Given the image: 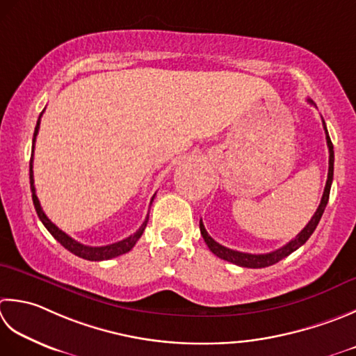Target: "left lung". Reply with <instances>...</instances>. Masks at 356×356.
<instances>
[{"label":"left lung","instance_id":"8db88e82","mask_svg":"<svg viewBox=\"0 0 356 356\" xmlns=\"http://www.w3.org/2000/svg\"><path fill=\"white\" fill-rule=\"evenodd\" d=\"M307 102L312 103V104H315L310 99ZM323 127H324V131H325L327 146H329V174H327V182H325V188H324V193H323L321 204H319L318 210L315 211V214H313V218L310 219L309 224L304 227L302 232L299 233L295 239H291L289 243H285L284 247L275 250V252L266 253V254H252V253L236 252V250H232V248H227L224 245H220V243L216 242L211 238V236L207 233V229H205L204 224H202V220H200L199 227H200L202 238H204L208 248H210L216 256L220 257V259H224V261L233 262V264H236V266H239V267L264 268V267H270V266H273V264L280 262L281 259H284V257H287L289 254L296 252L299 247L304 245V243L309 241V238L313 234V232H315V228L318 227L319 220H321V216H323V213L325 210L327 202H329L330 186H332V180H333V162H335V154H333V145H332V140H330V137H329V131H327V127H325V122L324 120H323Z\"/></svg>","mask_w":356,"mask_h":356}]
</instances>
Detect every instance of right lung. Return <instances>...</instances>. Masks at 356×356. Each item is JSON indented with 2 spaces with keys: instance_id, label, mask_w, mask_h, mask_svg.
Wrapping results in <instances>:
<instances>
[{
  "instance_id": "1",
  "label": "right lung",
  "mask_w": 356,
  "mask_h": 356,
  "mask_svg": "<svg viewBox=\"0 0 356 356\" xmlns=\"http://www.w3.org/2000/svg\"><path fill=\"white\" fill-rule=\"evenodd\" d=\"M44 113V111H43ZM43 113L40 114L38 117V122H37V127H35V132H33V138H32V154H31V168H29V177H31V191H32V200H33V207H35V211H37L40 220L43 222V225L47 228V232L51 233L55 239H57L63 247H65L66 250H69V252L74 253L75 256L79 257H83V259H88V261H106V259H113V257H117L120 254H124L128 253L129 250L136 245V242L140 239V236L143 234L145 228H146V224H148V219H149V214H146V218L143 220L142 227L137 229V232L134 234H131L129 238L123 239V241H118L115 243H111V245H104V247H89V245H83V243L76 242L75 239H72L71 236H67L65 232H61V229L52 224L51 220H49L47 216L44 214L43 208H41L40 205V200L37 197V193H35V185H33V148H35V138H37V134H38V129H40V120H41V115H43ZM156 196V194H154ZM154 196H152L151 199V204L152 200H154Z\"/></svg>"
}]
</instances>
